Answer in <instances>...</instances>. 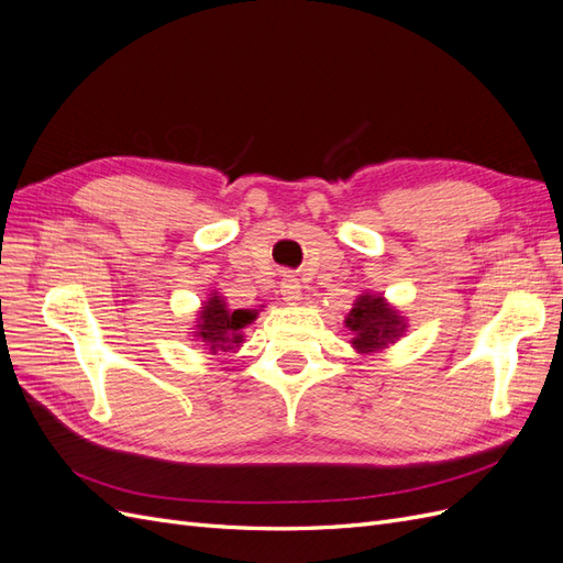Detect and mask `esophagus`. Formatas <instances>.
Wrapping results in <instances>:
<instances>
[{
    "label": "esophagus",
    "mask_w": 563,
    "mask_h": 563,
    "mask_svg": "<svg viewBox=\"0 0 563 563\" xmlns=\"http://www.w3.org/2000/svg\"><path fill=\"white\" fill-rule=\"evenodd\" d=\"M279 288H282V296H284L286 305H298L300 302L302 288H300V282L294 275H284Z\"/></svg>",
    "instance_id": "esophagus-1"
}]
</instances>
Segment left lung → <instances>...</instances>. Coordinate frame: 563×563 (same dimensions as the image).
<instances>
[{"label": "left lung", "instance_id": "8db88e82", "mask_svg": "<svg viewBox=\"0 0 563 563\" xmlns=\"http://www.w3.org/2000/svg\"><path fill=\"white\" fill-rule=\"evenodd\" d=\"M345 327L354 333L352 347L368 354L397 343L406 331V319L383 296L364 294L356 298Z\"/></svg>", "mask_w": 563, "mask_h": 563}]
</instances>
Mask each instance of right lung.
<instances>
[{
	"mask_svg": "<svg viewBox=\"0 0 563 563\" xmlns=\"http://www.w3.org/2000/svg\"><path fill=\"white\" fill-rule=\"evenodd\" d=\"M255 317V310H230L223 296L211 294L209 300L201 302L195 338L209 354L232 352L244 343V329Z\"/></svg>",
	"mask_w": 563,
	"mask_h": 563,
	"instance_id": "obj_1",
	"label": "right lung"
}]
</instances>
